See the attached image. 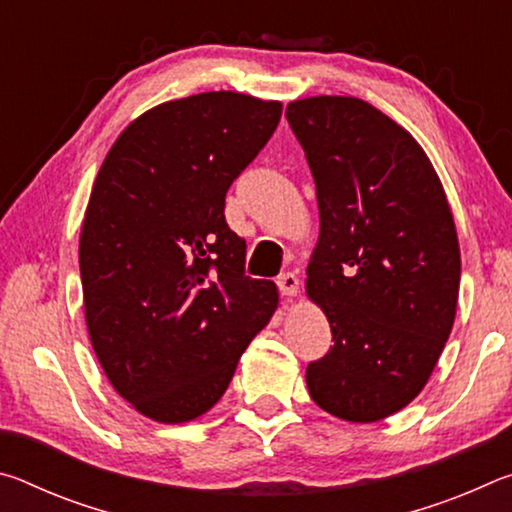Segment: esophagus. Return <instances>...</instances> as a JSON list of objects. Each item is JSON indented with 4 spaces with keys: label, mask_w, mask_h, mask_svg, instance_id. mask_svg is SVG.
<instances>
[{
    "label": "esophagus",
    "mask_w": 512,
    "mask_h": 512,
    "mask_svg": "<svg viewBox=\"0 0 512 512\" xmlns=\"http://www.w3.org/2000/svg\"><path fill=\"white\" fill-rule=\"evenodd\" d=\"M277 287H280V293L287 300H293L298 296V291H300V282H298V277L293 275V273H284V275H280V280H277Z\"/></svg>",
    "instance_id": "esophagus-1"
}]
</instances>
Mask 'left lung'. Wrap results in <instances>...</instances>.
<instances>
[{"mask_svg":"<svg viewBox=\"0 0 512 512\" xmlns=\"http://www.w3.org/2000/svg\"><path fill=\"white\" fill-rule=\"evenodd\" d=\"M287 119L320 216L305 289L334 341L307 366L309 395L334 418L384 420L427 386L454 327L452 207L415 137L368 101L296 99Z\"/></svg>","mask_w":512,"mask_h":512,"instance_id":"left-lung-1","label":"left lung"}]
</instances>
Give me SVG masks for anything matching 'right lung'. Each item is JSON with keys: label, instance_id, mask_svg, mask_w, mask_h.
<instances>
[{"label": "right lung", "instance_id": "1", "mask_svg": "<svg viewBox=\"0 0 512 512\" xmlns=\"http://www.w3.org/2000/svg\"><path fill=\"white\" fill-rule=\"evenodd\" d=\"M282 103L219 90L131 121L94 180L79 239L85 323L112 388L162 424L201 418L273 318L277 287L244 275L225 192Z\"/></svg>", "mask_w": 512, "mask_h": 512}]
</instances>
